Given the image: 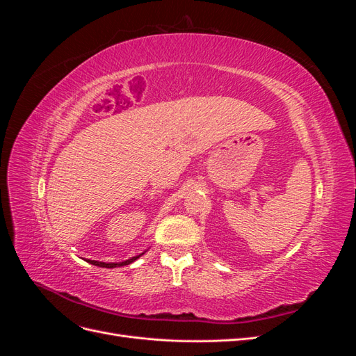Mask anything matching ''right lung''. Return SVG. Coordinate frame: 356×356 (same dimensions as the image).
<instances>
[{"instance_id":"add662e5","label":"right lung","mask_w":356,"mask_h":356,"mask_svg":"<svg viewBox=\"0 0 356 356\" xmlns=\"http://www.w3.org/2000/svg\"><path fill=\"white\" fill-rule=\"evenodd\" d=\"M143 254H144V252H143ZM143 254H139V255H136V257L129 258V260H126V261H122V263H102V261H95V260H88V263H90V264H93V266H98V267L113 268V267H120V266H127V264H131V263H134L135 260H138V258L141 257Z\"/></svg>"}]
</instances>
